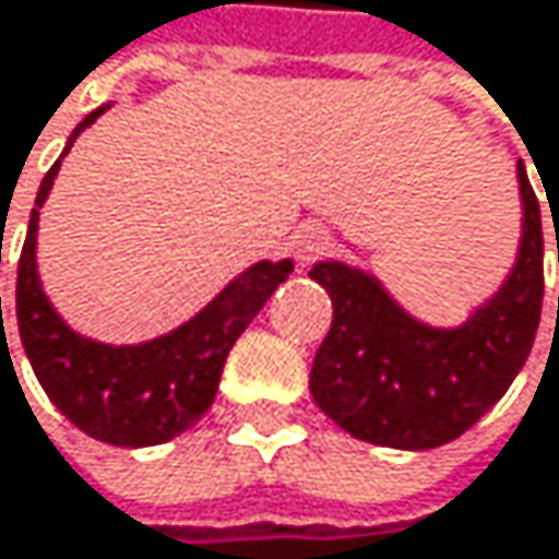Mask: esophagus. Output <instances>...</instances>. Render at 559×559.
I'll return each instance as SVG.
<instances>
[{
	"label": "esophagus",
	"instance_id": "34e87169",
	"mask_svg": "<svg viewBox=\"0 0 559 559\" xmlns=\"http://www.w3.org/2000/svg\"><path fill=\"white\" fill-rule=\"evenodd\" d=\"M328 228L324 225H301L298 231H295V254H298V261L301 264H311L318 254H324V248H328Z\"/></svg>",
	"mask_w": 559,
	"mask_h": 559
}]
</instances>
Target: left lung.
Instances as JSON below:
<instances>
[{"label": "left lung", "instance_id": "obj_1", "mask_svg": "<svg viewBox=\"0 0 559 559\" xmlns=\"http://www.w3.org/2000/svg\"><path fill=\"white\" fill-rule=\"evenodd\" d=\"M518 182L524 202L518 264L504 288L455 331L413 321L377 277L357 267L341 261L311 267L334 305L311 367V396L354 439L413 452L445 445L468 432L521 373L544 305V228L524 166Z\"/></svg>", "mask_w": 559, "mask_h": 559}]
</instances>
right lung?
Instances as JSON below:
<instances>
[{"mask_svg":"<svg viewBox=\"0 0 559 559\" xmlns=\"http://www.w3.org/2000/svg\"><path fill=\"white\" fill-rule=\"evenodd\" d=\"M104 114L97 107L87 114L71 140ZM64 150V153H68ZM61 153V156H64ZM61 159L45 173L35 209L28 218V235L19 258L15 282V318L22 347L32 360V370L48 393V400L68 416L81 432L97 442L140 449L176 439L192 429L215 400L218 377L231 344L254 321L274 288L292 274V261H258L192 321L176 328L166 337L136 347H107L74 334L48 305L38 267H35V231L38 209L51 192ZM2 324V301H0Z\"/></svg>","mask_w":559,"mask_h":559,"instance_id":"right-lung-1","label":"right lung"}]
</instances>
